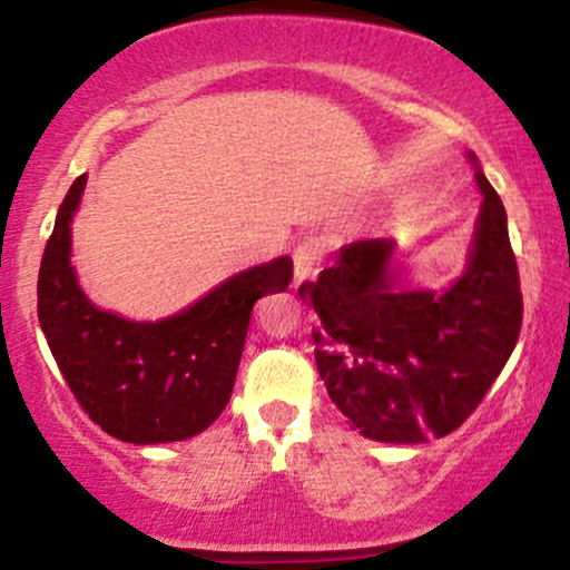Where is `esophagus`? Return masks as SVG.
I'll return each instance as SVG.
<instances>
[{
  "label": "esophagus",
  "instance_id": "34e87169",
  "mask_svg": "<svg viewBox=\"0 0 570 570\" xmlns=\"http://www.w3.org/2000/svg\"><path fill=\"white\" fill-rule=\"evenodd\" d=\"M324 257H326V244L322 238H316V235H307V238L299 240V244L294 246V254H292L294 281H297V284L311 281L318 271H322Z\"/></svg>",
  "mask_w": 570,
  "mask_h": 570
}]
</instances>
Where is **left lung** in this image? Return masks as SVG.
<instances>
[{"instance_id": "obj_1", "label": "left lung", "mask_w": 570, "mask_h": 570, "mask_svg": "<svg viewBox=\"0 0 570 570\" xmlns=\"http://www.w3.org/2000/svg\"><path fill=\"white\" fill-rule=\"evenodd\" d=\"M476 185L485 200L472 254L448 292L399 289L391 238L343 246L318 281L299 286L322 318L313 343L326 394L367 440L448 436L512 356L522 326L520 273L503 203L480 168Z\"/></svg>"}]
</instances>
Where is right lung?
Segmentation results:
<instances>
[{
	"label": "right lung",
	"mask_w": 570,
	"mask_h": 570,
	"mask_svg": "<svg viewBox=\"0 0 570 570\" xmlns=\"http://www.w3.org/2000/svg\"><path fill=\"white\" fill-rule=\"evenodd\" d=\"M85 174L58 208L37 281L39 326L63 381L90 421L134 444L181 442L230 402L252 307L284 292L292 259L248 267L163 322H128L85 297L71 267V217Z\"/></svg>",
	"instance_id": "add662e5"
}]
</instances>
